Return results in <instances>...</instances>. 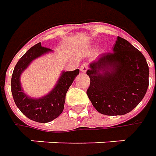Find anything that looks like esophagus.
<instances>
[{
	"label": "esophagus",
	"mask_w": 156,
	"mask_h": 156,
	"mask_svg": "<svg viewBox=\"0 0 156 156\" xmlns=\"http://www.w3.org/2000/svg\"><path fill=\"white\" fill-rule=\"evenodd\" d=\"M87 69H88V66H87V63H83L81 66V68H80V70L82 73H86L87 71Z\"/></svg>",
	"instance_id": "esophagus-1"
}]
</instances>
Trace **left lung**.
Here are the masks:
<instances>
[{
	"label": "left lung",
	"instance_id": "left-lung-1",
	"mask_svg": "<svg viewBox=\"0 0 156 156\" xmlns=\"http://www.w3.org/2000/svg\"><path fill=\"white\" fill-rule=\"evenodd\" d=\"M113 51L90 63L87 94L101 114L123 115L145 96L149 69L144 55L127 40L118 36Z\"/></svg>",
	"mask_w": 156,
	"mask_h": 156
}]
</instances>
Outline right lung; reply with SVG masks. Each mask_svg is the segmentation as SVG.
<instances>
[{
    "label": "right lung",
    "mask_w": 156,
    "mask_h": 156,
    "mask_svg": "<svg viewBox=\"0 0 156 156\" xmlns=\"http://www.w3.org/2000/svg\"><path fill=\"white\" fill-rule=\"evenodd\" d=\"M51 49L43 48L41 42L29 48L15 65L12 79L11 91L15 105L26 116L34 122H49L62 113L66 94L80 70L63 71L55 87L41 98H32L24 93L21 84V75L34 59L45 55Z\"/></svg>",
    "instance_id": "add662e5"
}]
</instances>
